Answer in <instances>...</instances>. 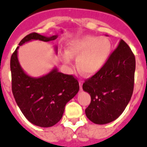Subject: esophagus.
Wrapping results in <instances>:
<instances>
[{
    "mask_svg": "<svg viewBox=\"0 0 147 147\" xmlns=\"http://www.w3.org/2000/svg\"><path fill=\"white\" fill-rule=\"evenodd\" d=\"M79 83H80V90L82 89V84H83V81L80 80L79 81Z\"/></svg>",
    "mask_w": 147,
    "mask_h": 147,
    "instance_id": "1",
    "label": "esophagus"
}]
</instances>
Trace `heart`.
Returning <instances> with one entry per match:
<instances>
[{
	"label": "heart",
	"instance_id": "b5f03b06",
	"mask_svg": "<svg viewBox=\"0 0 147 147\" xmlns=\"http://www.w3.org/2000/svg\"><path fill=\"white\" fill-rule=\"evenodd\" d=\"M111 43L106 37L87 35L69 40L67 52L62 59L66 64H71L72 57H77L79 70L85 75L92 76L101 70L111 54Z\"/></svg>",
	"mask_w": 147,
	"mask_h": 147
}]
</instances>
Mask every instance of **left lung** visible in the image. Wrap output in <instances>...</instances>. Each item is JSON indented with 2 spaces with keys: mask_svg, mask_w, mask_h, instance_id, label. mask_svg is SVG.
<instances>
[{
  "mask_svg": "<svg viewBox=\"0 0 147 147\" xmlns=\"http://www.w3.org/2000/svg\"><path fill=\"white\" fill-rule=\"evenodd\" d=\"M135 57L128 45L121 40L99 72L86 80L82 89L91 96L85 112L95 124L114 121L122 114L133 94Z\"/></svg>",
  "mask_w": 147,
  "mask_h": 147,
  "instance_id": "1",
  "label": "left lung"
}]
</instances>
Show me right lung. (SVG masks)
Listing matches in <instances>:
<instances>
[{"mask_svg": "<svg viewBox=\"0 0 147 147\" xmlns=\"http://www.w3.org/2000/svg\"><path fill=\"white\" fill-rule=\"evenodd\" d=\"M57 37L58 35L45 37L34 32L25 36L19 45L32 40L49 42ZM19 47L10 59L12 91L16 102L32 124L43 128L53 126L62 117L67 103L78 92V80L73 75L59 72L56 67L38 78L28 76L18 60Z\"/></svg>", "mask_w": 147, "mask_h": 147, "instance_id": "1", "label": "right lung"}]
</instances>
